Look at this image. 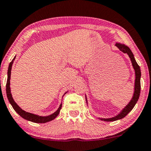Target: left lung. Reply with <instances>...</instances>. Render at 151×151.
I'll return each mask as SVG.
<instances>
[{
  "mask_svg": "<svg viewBox=\"0 0 151 151\" xmlns=\"http://www.w3.org/2000/svg\"><path fill=\"white\" fill-rule=\"evenodd\" d=\"M115 46L117 47L119 50L122 51V52L127 53L130 58V60H131L132 66H133V68L135 71L134 91L133 96H132L131 100L129 101V103H128V104L126 105L123 108V109L121 110V111L119 112L117 114H116V115H115L114 116H112V117H111V118L98 117V119H100L101 121H117V120H119V119L124 118L125 116L134 109V106L136 105L137 102H138L139 96H140V93L141 71H140V66H138V64H137L136 60H135L133 53H132L131 49H130L127 45H125V44L116 42L115 44ZM85 96H86V94H85ZM85 99H86L87 104L88 105L87 96H85Z\"/></svg>",
  "mask_w": 151,
  "mask_h": 151,
  "instance_id": "obj_1",
  "label": "left lung"
}]
</instances>
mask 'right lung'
I'll return each instance as SVG.
<instances>
[{
	"label": "right lung",
	"instance_id": "add662e5",
	"mask_svg": "<svg viewBox=\"0 0 151 151\" xmlns=\"http://www.w3.org/2000/svg\"><path fill=\"white\" fill-rule=\"evenodd\" d=\"M15 59V56L14 58L12 60V61L10 62L9 65V68H8V72H7V81H6V96H7V98L9 101L10 104L12 106V107L13 108V109L15 110V112H17L18 114H19L20 116H22V118H24L26 120H28L29 121H32L33 123H45L47 122H49V121H51L53 120L54 119L56 118L58 114H59L60 110L62 109V102H61L60 104L59 108H58L57 111L55 112H54L53 113H52L50 115L48 116H40L38 115V114H35L33 113H31V112H26L25 111H24L23 109H22L19 106L17 105L16 102H15L14 100L12 97V94L11 93V87H10V79H11V68H12V65L13 63L14 62V60ZM68 91H67L66 92H65L64 96L65 94H66L67 92ZM62 96V98H63Z\"/></svg>",
	"mask_w": 151,
	"mask_h": 151
}]
</instances>
